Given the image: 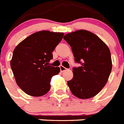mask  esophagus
<instances>
[{"instance_id":"esophagus-1","label":"esophagus","mask_w":124,"mask_h":124,"mask_svg":"<svg viewBox=\"0 0 124 124\" xmlns=\"http://www.w3.org/2000/svg\"><path fill=\"white\" fill-rule=\"evenodd\" d=\"M60 71H61V72H63L64 71H66V70H67V68H64V66L62 65L60 66Z\"/></svg>"}]
</instances>
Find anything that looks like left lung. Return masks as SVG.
Returning <instances> with one entry per match:
<instances>
[{
  "instance_id": "obj_1",
  "label": "left lung",
  "mask_w": 124,
  "mask_h": 124,
  "mask_svg": "<svg viewBox=\"0 0 124 124\" xmlns=\"http://www.w3.org/2000/svg\"><path fill=\"white\" fill-rule=\"evenodd\" d=\"M64 40L71 46L76 63L73 78L68 85L74 96L89 99L97 95L107 83L111 73L112 60L109 48L93 33L79 30L66 34Z\"/></svg>"
}]
</instances>
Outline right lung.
Wrapping results in <instances>:
<instances>
[{
  "label": "right lung",
  "instance_id": "right-lung-1",
  "mask_svg": "<svg viewBox=\"0 0 124 124\" xmlns=\"http://www.w3.org/2000/svg\"><path fill=\"white\" fill-rule=\"evenodd\" d=\"M63 36V33L38 31L14 49L11 68L17 85L28 95L40 97L50 91L51 78L59 74L60 68L49 65V62Z\"/></svg>",
  "mask_w": 124,
  "mask_h": 124
}]
</instances>
